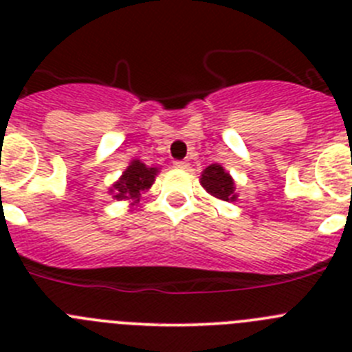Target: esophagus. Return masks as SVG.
<instances>
[{
  "instance_id": "esophagus-1",
  "label": "esophagus",
  "mask_w": 352,
  "mask_h": 352,
  "mask_svg": "<svg viewBox=\"0 0 352 352\" xmlns=\"http://www.w3.org/2000/svg\"><path fill=\"white\" fill-rule=\"evenodd\" d=\"M173 166L176 169H188V162H183V160H174Z\"/></svg>"
}]
</instances>
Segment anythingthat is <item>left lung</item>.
<instances>
[{"instance_id": "1", "label": "left lung", "mask_w": 352, "mask_h": 352, "mask_svg": "<svg viewBox=\"0 0 352 352\" xmlns=\"http://www.w3.org/2000/svg\"><path fill=\"white\" fill-rule=\"evenodd\" d=\"M201 185L217 199H222V201H234L236 199L234 182L219 164H211L210 167L204 169Z\"/></svg>"}]
</instances>
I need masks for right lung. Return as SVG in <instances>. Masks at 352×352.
Wrapping results in <instances>:
<instances>
[{
  "label": "right lung",
  "instance_id": "right-lung-1",
  "mask_svg": "<svg viewBox=\"0 0 352 352\" xmlns=\"http://www.w3.org/2000/svg\"><path fill=\"white\" fill-rule=\"evenodd\" d=\"M158 170L155 167H146L139 160H133L129 169L123 173L120 182L114 185V197L118 201H126V199H138L141 190H146L155 182Z\"/></svg>",
  "mask_w": 352,
  "mask_h": 352
}]
</instances>
